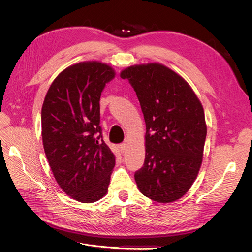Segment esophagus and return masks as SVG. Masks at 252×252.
<instances>
[{
    "mask_svg": "<svg viewBox=\"0 0 252 252\" xmlns=\"http://www.w3.org/2000/svg\"><path fill=\"white\" fill-rule=\"evenodd\" d=\"M119 149H121L122 153L126 152V150L127 149V143H123V144L119 145Z\"/></svg>",
    "mask_w": 252,
    "mask_h": 252,
    "instance_id": "34e87169",
    "label": "esophagus"
}]
</instances>
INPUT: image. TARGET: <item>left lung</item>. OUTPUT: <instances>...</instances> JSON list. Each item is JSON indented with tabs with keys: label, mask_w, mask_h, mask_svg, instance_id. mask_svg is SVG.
<instances>
[{
	"label": "left lung",
	"mask_w": 252,
	"mask_h": 252,
	"mask_svg": "<svg viewBox=\"0 0 252 252\" xmlns=\"http://www.w3.org/2000/svg\"><path fill=\"white\" fill-rule=\"evenodd\" d=\"M146 124L145 161L135 174L140 192L150 199L173 202L188 192L202 163L204 110L185 79L160 63L126 67Z\"/></svg>",
	"instance_id": "left-lung-1"
}]
</instances>
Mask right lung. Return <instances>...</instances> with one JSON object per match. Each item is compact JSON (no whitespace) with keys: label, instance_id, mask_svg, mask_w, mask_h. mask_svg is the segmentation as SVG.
Instances as JSON below:
<instances>
[{"label":"right lung","instance_id":"obj_1","mask_svg":"<svg viewBox=\"0 0 252 252\" xmlns=\"http://www.w3.org/2000/svg\"><path fill=\"white\" fill-rule=\"evenodd\" d=\"M115 76L98 61L73 64L50 86L42 107V137L49 165L72 199L92 203L108 191L115 156L102 139L100 97Z\"/></svg>","mask_w":252,"mask_h":252}]
</instances>
